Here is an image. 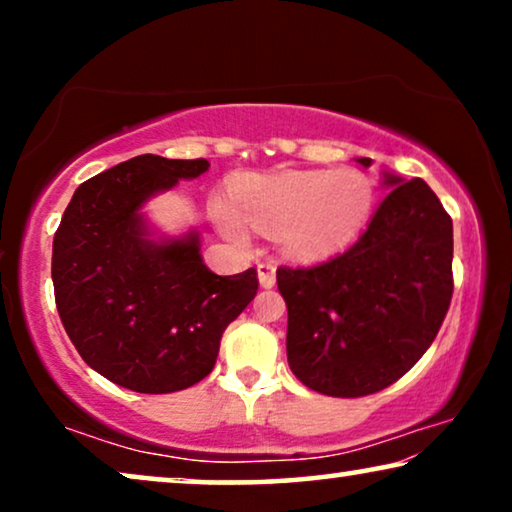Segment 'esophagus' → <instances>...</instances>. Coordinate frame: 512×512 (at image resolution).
<instances>
[{
    "instance_id": "34e87169",
    "label": "esophagus",
    "mask_w": 512,
    "mask_h": 512,
    "mask_svg": "<svg viewBox=\"0 0 512 512\" xmlns=\"http://www.w3.org/2000/svg\"><path fill=\"white\" fill-rule=\"evenodd\" d=\"M258 284L263 286V289H272L277 282V268L275 263H258Z\"/></svg>"
}]
</instances>
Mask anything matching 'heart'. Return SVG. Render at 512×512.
Returning <instances> with one entry per match:
<instances>
[{
	"label": "heart",
	"instance_id": "b5f03b06",
	"mask_svg": "<svg viewBox=\"0 0 512 512\" xmlns=\"http://www.w3.org/2000/svg\"><path fill=\"white\" fill-rule=\"evenodd\" d=\"M233 204L214 198L212 219L237 244L249 242V226L277 233L279 247L293 258H319L338 251L366 226L375 188L356 170H289L249 174L230 186Z\"/></svg>",
	"mask_w": 512,
	"mask_h": 512
}]
</instances>
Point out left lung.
Segmentation results:
<instances>
[{
  "mask_svg": "<svg viewBox=\"0 0 512 512\" xmlns=\"http://www.w3.org/2000/svg\"><path fill=\"white\" fill-rule=\"evenodd\" d=\"M370 167V158H356ZM391 188L345 254L279 268L286 359L305 387L338 398L387 389L431 347L452 300V219L424 179Z\"/></svg>",
  "mask_w": 512,
  "mask_h": 512,
  "instance_id": "8db88e82",
  "label": "left lung"
}]
</instances>
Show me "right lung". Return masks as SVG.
<instances>
[{
	"label": "right lung",
	"mask_w": 512,
	"mask_h": 512,
	"mask_svg": "<svg viewBox=\"0 0 512 512\" xmlns=\"http://www.w3.org/2000/svg\"><path fill=\"white\" fill-rule=\"evenodd\" d=\"M205 158H130L83 181L53 237V286L62 326L81 359L118 387L172 394L212 373L221 335L254 300L256 270L214 275L200 233L170 237L144 205Z\"/></svg>",
	"instance_id": "1"
}]
</instances>
